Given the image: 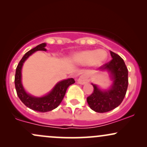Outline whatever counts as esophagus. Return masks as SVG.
Returning a JSON list of instances; mask_svg holds the SVG:
<instances>
[{
	"instance_id": "obj_1",
	"label": "esophagus",
	"mask_w": 147,
	"mask_h": 147,
	"mask_svg": "<svg viewBox=\"0 0 147 147\" xmlns=\"http://www.w3.org/2000/svg\"><path fill=\"white\" fill-rule=\"evenodd\" d=\"M89 82V77L88 75H81L80 77H79V79H77V82L79 84H82V85H84V84L88 83Z\"/></svg>"
}]
</instances>
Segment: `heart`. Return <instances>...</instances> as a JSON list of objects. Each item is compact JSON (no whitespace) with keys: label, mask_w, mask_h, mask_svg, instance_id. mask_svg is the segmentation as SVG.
Returning a JSON list of instances; mask_svg holds the SVG:
<instances>
[{"label":"heart","mask_w":147,"mask_h":147,"mask_svg":"<svg viewBox=\"0 0 147 147\" xmlns=\"http://www.w3.org/2000/svg\"><path fill=\"white\" fill-rule=\"evenodd\" d=\"M107 57V52L103 49L85 50L74 53L71 57V60L78 65L88 64L92 68H97L105 63Z\"/></svg>","instance_id":"obj_1"}]
</instances>
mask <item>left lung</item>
Masks as SVG:
<instances>
[{
  "label": "left lung",
  "instance_id": "obj_1",
  "mask_svg": "<svg viewBox=\"0 0 147 147\" xmlns=\"http://www.w3.org/2000/svg\"><path fill=\"white\" fill-rule=\"evenodd\" d=\"M112 60L99 68L100 71L110 74L113 84L108 90H101L92 84L94 90L87 97V102L92 110L97 113L109 112L117 107L126 95L128 84V69L124 60L117 54L110 51Z\"/></svg>",
  "mask_w": 147,
  "mask_h": 147
}]
</instances>
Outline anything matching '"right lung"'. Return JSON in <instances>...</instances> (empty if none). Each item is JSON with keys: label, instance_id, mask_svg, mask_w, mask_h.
Returning a JSON list of instances; mask_svg holds the SVG:
<instances>
[{"label": "right lung", "instance_id": "obj_1", "mask_svg": "<svg viewBox=\"0 0 147 147\" xmlns=\"http://www.w3.org/2000/svg\"><path fill=\"white\" fill-rule=\"evenodd\" d=\"M45 46H46V43H41L25 54L16 67L14 79L15 88H16L17 95L21 102L27 107L32 110L41 113L48 112L58 107V106L63 100L67 88L69 86L73 84L75 82L73 78H69L61 81L55 86V87L52 89L50 92L42 97H35L28 93L25 91L21 82V70L23 63L34 52L40 51V50L46 51L47 50L45 48Z\"/></svg>", "mask_w": 147, "mask_h": 147}]
</instances>
